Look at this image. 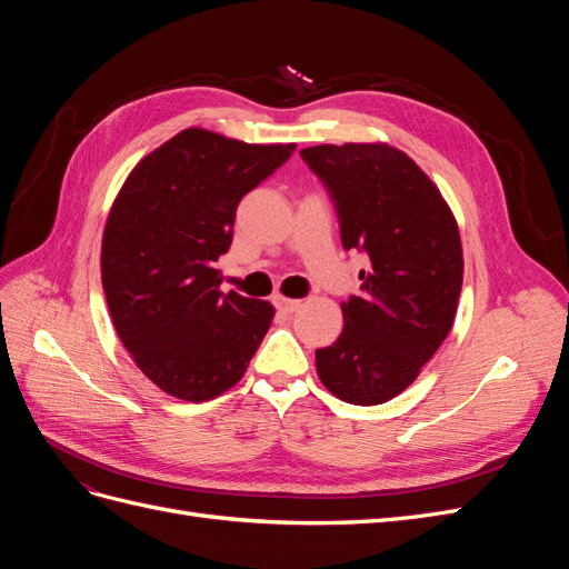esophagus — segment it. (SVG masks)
Here are the masks:
<instances>
[{"instance_id":"obj_1","label":"esophagus","mask_w":569,"mask_h":569,"mask_svg":"<svg viewBox=\"0 0 569 569\" xmlns=\"http://www.w3.org/2000/svg\"><path fill=\"white\" fill-rule=\"evenodd\" d=\"M274 306H278V311H282V313H295V311H299V308H301V301L280 297V299H274Z\"/></svg>"}]
</instances>
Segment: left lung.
Returning <instances> with one entry per match:
<instances>
[{
  "instance_id": "left-lung-1",
  "label": "left lung",
  "mask_w": 569,
  "mask_h": 569,
  "mask_svg": "<svg viewBox=\"0 0 569 569\" xmlns=\"http://www.w3.org/2000/svg\"><path fill=\"white\" fill-rule=\"evenodd\" d=\"M330 194L341 247L370 258L341 303L343 330L316 351L322 385L377 406L401 393L449 335L462 287L456 218L418 163L389 144L301 149Z\"/></svg>"
}]
</instances>
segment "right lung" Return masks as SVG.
<instances>
[{"label": "right lung", "instance_id": "right-lung-1", "mask_svg": "<svg viewBox=\"0 0 569 569\" xmlns=\"http://www.w3.org/2000/svg\"><path fill=\"white\" fill-rule=\"evenodd\" d=\"M295 149L187 128L137 163L113 201L101 242L111 320L137 368L176 399L228 391L261 347L274 308L222 295L216 263L239 201Z\"/></svg>", "mask_w": 569, "mask_h": 569}]
</instances>
